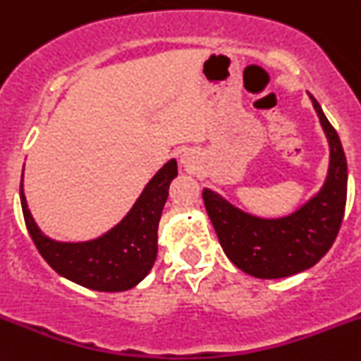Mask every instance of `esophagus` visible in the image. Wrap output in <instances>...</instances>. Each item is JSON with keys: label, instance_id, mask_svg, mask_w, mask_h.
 <instances>
[{"label": "esophagus", "instance_id": "1", "mask_svg": "<svg viewBox=\"0 0 361 361\" xmlns=\"http://www.w3.org/2000/svg\"><path fill=\"white\" fill-rule=\"evenodd\" d=\"M181 164H183L187 169H192V167H194V160H192L190 157H187V154H183V158H181Z\"/></svg>", "mask_w": 361, "mask_h": 361}]
</instances>
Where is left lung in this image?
<instances>
[{"instance_id":"8db88e82","label":"left lung","mask_w":361,"mask_h":361,"mask_svg":"<svg viewBox=\"0 0 361 361\" xmlns=\"http://www.w3.org/2000/svg\"><path fill=\"white\" fill-rule=\"evenodd\" d=\"M329 142V169L321 190L287 217L262 219L204 188L203 201L226 257L245 274L278 279L317 264L338 235L348 197V161L338 133L310 96Z\"/></svg>"}]
</instances>
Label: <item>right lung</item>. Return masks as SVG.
Returning <instances> with one entry per match:
<instances>
[{
	"label": "right lung",
	"instance_id": "1",
	"mask_svg": "<svg viewBox=\"0 0 361 361\" xmlns=\"http://www.w3.org/2000/svg\"><path fill=\"white\" fill-rule=\"evenodd\" d=\"M176 176L178 164L173 158L151 178L117 226L87 242H56L46 237L30 214L21 176L26 228L40 257L60 276L92 290H130L146 278L157 260L158 222L169 196V185Z\"/></svg>",
	"mask_w": 361,
	"mask_h": 361
}]
</instances>
